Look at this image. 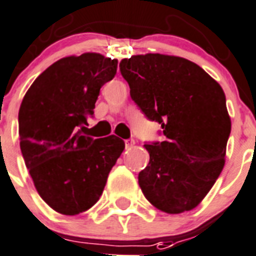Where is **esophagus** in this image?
<instances>
[{
  "mask_svg": "<svg viewBox=\"0 0 256 256\" xmlns=\"http://www.w3.org/2000/svg\"><path fill=\"white\" fill-rule=\"evenodd\" d=\"M134 140H126V149H130V148H134Z\"/></svg>",
  "mask_w": 256,
  "mask_h": 256,
  "instance_id": "esophagus-1",
  "label": "esophagus"
}]
</instances>
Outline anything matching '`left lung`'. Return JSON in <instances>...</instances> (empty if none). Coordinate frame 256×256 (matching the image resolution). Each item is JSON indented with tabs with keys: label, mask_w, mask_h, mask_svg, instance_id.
<instances>
[{
	"label": "left lung",
	"mask_w": 256,
	"mask_h": 256,
	"mask_svg": "<svg viewBox=\"0 0 256 256\" xmlns=\"http://www.w3.org/2000/svg\"><path fill=\"white\" fill-rule=\"evenodd\" d=\"M130 98L161 124L164 141L145 144L149 164L138 173L145 198L168 214L197 208L224 166L232 120L224 90L185 58L134 55L120 62Z\"/></svg>",
	"instance_id": "8db88e82"
}]
</instances>
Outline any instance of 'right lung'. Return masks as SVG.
I'll list each match as a JSON object with an SVG mask.
<instances>
[{
	"label": "right lung",
	"instance_id": "right-lung-1",
	"mask_svg": "<svg viewBox=\"0 0 256 256\" xmlns=\"http://www.w3.org/2000/svg\"><path fill=\"white\" fill-rule=\"evenodd\" d=\"M116 70L118 59L98 52L59 59L34 80L20 107L26 168L42 200L64 216H76L99 201L126 148L115 134H83L102 86L114 79Z\"/></svg>",
	"mask_w": 256,
	"mask_h": 256
}]
</instances>
